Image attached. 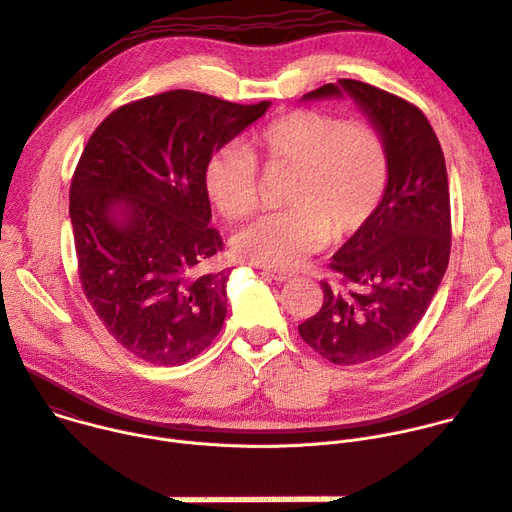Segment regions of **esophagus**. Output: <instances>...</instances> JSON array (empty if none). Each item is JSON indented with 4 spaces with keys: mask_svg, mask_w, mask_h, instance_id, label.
<instances>
[{
    "mask_svg": "<svg viewBox=\"0 0 512 512\" xmlns=\"http://www.w3.org/2000/svg\"><path fill=\"white\" fill-rule=\"evenodd\" d=\"M264 277H268V279H272V281H279V283H283V281H289V279H293L295 274L293 272H289V270H279V268H264Z\"/></svg>",
    "mask_w": 512,
    "mask_h": 512,
    "instance_id": "esophagus-1",
    "label": "esophagus"
}]
</instances>
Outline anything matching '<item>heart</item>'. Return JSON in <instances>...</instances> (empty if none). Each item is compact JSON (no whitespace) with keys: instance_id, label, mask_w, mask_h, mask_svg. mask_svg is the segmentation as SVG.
I'll use <instances>...</instances> for the list:
<instances>
[{"instance_id":"1","label":"heart","mask_w":512,"mask_h":512,"mask_svg":"<svg viewBox=\"0 0 512 512\" xmlns=\"http://www.w3.org/2000/svg\"><path fill=\"white\" fill-rule=\"evenodd\" d=\"M268 164L295 168L287 203L235 233L240 258L287 268L320 250L326 240L359 233L377 213L389 182L383 137L369 125L346 123L318 110H293L252 139ZM205 190L215 207L242 219L258 205V164L238 145L219 147L205 164Z\"/></svg>"}]
</instances>
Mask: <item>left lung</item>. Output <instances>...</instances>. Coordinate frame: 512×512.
<instances>
[{
	"mask_svg": "<svg viewBox=\"0 0 512 512\" xmlns=\"http://www.w3.org/2000/svg\"><path fill=\"white\" fill-rule=\"evenodd\" d=\"M348 94L369 116L389 155V182L373 219L332 256L340 287L322 281L324 303L299 336L334 365L385 357L418 326L451 254V205L441 143L422 110L357 80H338L303 100Z\"/></svg>",
	"mask_w": 512,
	"mask_h": 512,
	"instance_id": "1",
	"label": "left lung"
}]
</instances>
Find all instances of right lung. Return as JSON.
<instances>
[{
	"label": "right lung",
	"instance_id": "right-lung-1",
	"mask_svg": "<svg viewBox=\"0 0 512 512\" xmlns=\"http://www.w3.org/2000/svg\"><path fill=\"white\" fill-rule=\"evenodd\" d=\"M172 90L110 112L69 188L84 295L108 334L160 367L194 359L227 313L229 268L205 190L209 157L268 110Z\"/></svg>",
	"mask_w": 512,
	"mask_h": 512
}]
</instances>
